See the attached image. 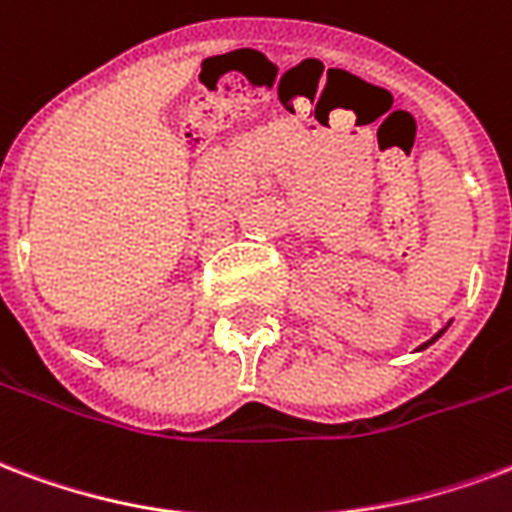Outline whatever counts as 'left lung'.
<instances>
[{
    "label": "left lung",
    "instance_id": "obj_1",
    "mask_svg": "<svg viewBox=\"0 0 512 512\" xmlns=\"http://www.w3.org/2000/svg\"><path fill=\"white\" fill-rule=\"evenodd\" d=\"M442 331H445V328H442ZM442 331H439V333H437V336H434V339H431V342H437L439 336H442ZM431 342H429V344H431Z\"/></svg>",
    "mask_w": 512,
    "mask_h": 512
}]
</instances>
